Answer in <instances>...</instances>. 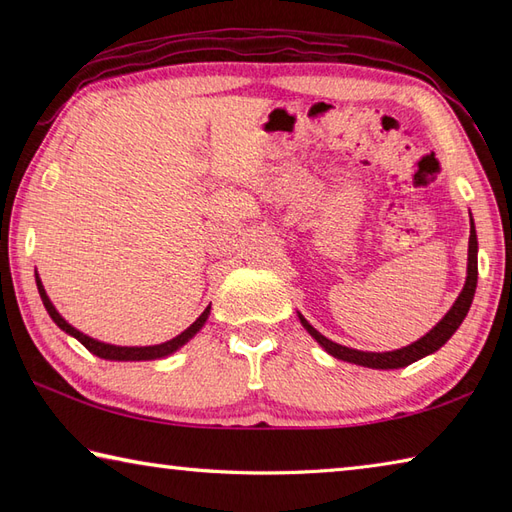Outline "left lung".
Segmentation results:
<instances>
[{
	"label": "left lung",
	"instance_id": "left-lung-1",
	"mask_svg": "<svg viewBox=\"0 0 512 512\" xmlns=\"http://www.w3.org/2000/svg\"><path fill=\"white\" fill-rule=\"evenodd\" d=\"M475 288H477V235H475V226L471 220V237H469V268H466V284L460 292V297L455 299L453 308L444 314L442 321L433 328L431 332H427L418 339L416 343H411L402 350H394V352H361V350H352V347H345L334 343L330 339H325L321 332H317L312 325L301 317V325L310 332L312 339H317V343L321 347H325V352L332 354L339 361H347L354 365H363V367H372V369H398V367H407L411 363H416L418 358H424L427 354H433L436 350L447 343L453 332L460 328V323L464 321L466 312H469L473 297H475Z\"/></svg>",
	"mask_w": 512,
	"mask_h": 512
}]
</instances>
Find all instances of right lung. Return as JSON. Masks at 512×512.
Listing matches in <instances>:
<instances>
[{"instance_id": "obj_1", "label": "right lung", "mask_w": 512, "mask_h": 512, "mask_svg": "<svg viewBox=\"0 0 512 512\" xmlns=\"http://www.w3.org/2000/svg\"><path fill=\"white\" fill-rule=\"evenodd\" d=\"M35 279H37V288H39L41 301H43V306H46V310H48V314H50V319H52L54 323H57L63 332L72 334L76 341H81L85 347H88V350H90L92 354H96L99 358H105V361H154V358L169 356V354L176 352L178 347H182L184 343H187L189 339H193V336L200 332V328L204 325V321L209 319V312H211V306H209V308H206V310L200 314L198 319H195V321L189 325L187 330H184L182 334H178L176 339L167 341V343L149 345V347H118V345H110V343L94 341V339H90L88 334H83V332H79V330H74L72 325H70L68 321H65L57 310H54L52 301L48 299L46 290H43V286H41V279H39V275H35Z\"/></svg>"}]
</instances>
